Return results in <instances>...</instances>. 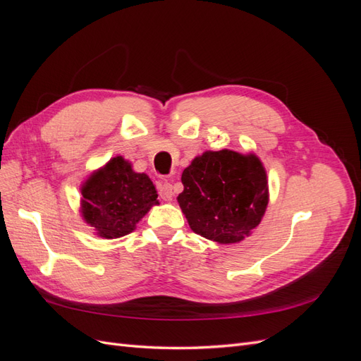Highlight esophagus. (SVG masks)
Returning <instances> with one entry per match:
<instances>
[{
  "label": "esophagus",
  "instance_id": "obj_1",
  "mask_svg": "<svg viewBox=\"0 0 361 361\" xmlns=\"http://www.w3.org/2000/svg\"><path fill=\"white\" fill-rule=\"evenodd\" d=\"M158 192H159V197H161L164 202H170V200L173 199V195H174L173 187H171L170 183H167V182H162V183H159Z\"/></svg>",
  "mask_w": 361,
  "mask_h": 361
}]
</instances>
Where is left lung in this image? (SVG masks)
I'll use <instances>...</instances> for the list:
<instances>
[{"instance_id":"left-lung-1","label":"left lung","mask_w":361,"mask_h":361,"mask_svg":"<svg viewBox=\"0 0 361 361\" xmlns=\"http://www.w3.org/2000/svg\"><path fill=\"white\" fill-rule=\"evenodd\" d=\"M182 183L178 202L191 231L215 243L243 241L267 211V171L253 154L207 150L183 170Z\"/></svg>"}]
</instances>
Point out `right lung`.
I'll list each match as a JSON object with an SVG mask.
<instances>
[{"mask_svg": "<svg viewBox=\"0 0 361 361\" xmlns=\"http://www.w3.org/2000/svg\"><path fill=\"white\" fill-rule=\"evenodd\" d=\"M81 214L96 235L114 239L130 233L154 204H159L155 185L135 173L122 157L93 171L81 187Z\"/></svg>", "mask_w": 361, "mask_h": 361, "instance_id": "add662e5", "label": "right lung"}]
</instances>
